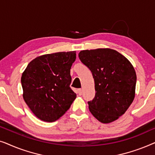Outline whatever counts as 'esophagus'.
<instances>
[{
  "instance_id": "obj_1",
  "label": "esophagus",
  "mask_w": 155,
  "mask_h": 155,
  "mask_svg": "<svg viewBox=\"0 0 155 155\" xmlns=\"http://www.w3.org/2000/svg\"><path fill=\"white\" fill-rule=\"evenodd\" d=\"M78 94H79L80 96V95H82V89H78Z\"/></svg>"
}]
</instances>
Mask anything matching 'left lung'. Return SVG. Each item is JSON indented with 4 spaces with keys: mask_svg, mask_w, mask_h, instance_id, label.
Here are the masks:
<instances>
[{
    "mask_svg": "<svg viewBox=\"0 0 155 155\" xmlns=\"http://www.w3.org/2000/svg\"><path fill=\"white\" fill-rule=\"evenodd\" d=\"M78 56L94 80L96 94L88 101L90 111L103 124L117 120L135 98L134 68L126 57L111 48L81 51Z\"/></svg>",
    "mask_w": 155,
    "mask_h": 155,
    "instance_id": "obj_1",
    "label": "left lung"
}]
</instances>
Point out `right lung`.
<instances>
[{
	"instance_id": "add662e5",
	"label": "right lung",
	"mask_w": 155,
	"mask_h": 155,
	"mask_svg": "<svg viewBox=\"0 0 155 155\" xmlns=\"http://www.w3.org/2000/svg\"><path fill=\"white\" fill-rule=\"evenodd\" d=\"M75 53L58 52L37 57L23 72V99L40 120L56 121L75 99L77 95L70 87Z\"/></svg>"
}]
</instances>
